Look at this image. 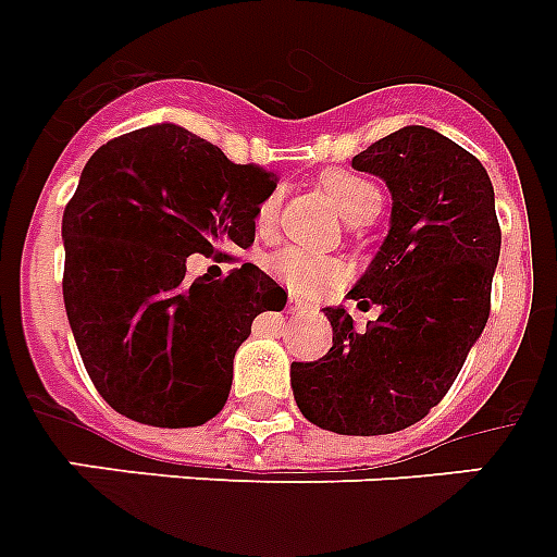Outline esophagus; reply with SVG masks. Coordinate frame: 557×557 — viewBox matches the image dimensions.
Returning <instances> with one entry per match:
<instances>
[{
    "mask_svg": "<svg viewBox=\"0 0 557 557\" xmlns=\"http://www.w3.org/2000/svg\"><path fill=\"white\" fill-rule=\"evenodd\" d=\"M290 310H296V313H307V305L301 299H296V296H290Z\"/></svg>",
    "mask_w": 557,
    "mask_h": 557,
    "instance_id": "esophagus-1",
    "label": "esophagus"
}]
</instances>
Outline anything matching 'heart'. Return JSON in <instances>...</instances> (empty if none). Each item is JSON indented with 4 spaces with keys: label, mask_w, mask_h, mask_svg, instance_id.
I'll use <instances>...</instances> for the list:
<instances>
[{
    "label": "heart",
    "mask_w": 557,
    "mask_h": 557,
    "mask_svg": "<svg viewBox=\"0 0 557 557\" xmlns=\"http://www.w3.org/2000/svg\"><path fill=\"white\" fill-rule=\"evenodd\" d=\"M319 184L336 201L339 212L348 218L350 224H368V221L380 215L382 189L373 184L371 177L345 172V169H331V172H324L319 177ZM275 215H278V193L267 195L264 201L258 203V233H270L275 226ZM267 270L273 273L275 282H282L287 290L296 293V296H305V299L331 290L342 275L339 264L333 258L315 256V252H307L301 247H284V250L273 252L267 258Z\"/></svg>",
    "instance_id": "heart-1"
}]
</instances>
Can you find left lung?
<instances>
[{
    "mask_svg": "<svg viewBox=\"0 0 557 557\" xmlns=\"http://www.w3.org/2000/svg\"><path fill=\"white\" fill-rule=\"evenodd\" d=\"M385 181L391 230L350 299L380 319L356 331L345 307H324L333 348L293 362L299 411L350 437L394 434L446 397L492 310L500 258L495 189L471 152L434 128L405 126L354 158Z\"/></svg>",
    "mask_w": 557,
    "mask_h": 557,
    "instance_id": "obj_1",
    "label": "left lung"
}]
</instances>
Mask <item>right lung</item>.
<instances>
[{"label":"right lung","instance_id":"1","mask_svg":"<svg viewBox=\"0 0 557 557\" xmlns=\"http://www.w3.org/2000/svg\"><path fill=\"white\" fill-rule=\"evenodd\" d=\"M275 175L242 166L175 126L137 128L100 146L62 212V299L100 397L128 420L193 429L233 385L252 319L287 293L242 264L226 278H189L186 258L256 242V209Z\"/></svg>","mask_w":557,"mask_h":557}]
</instances>
